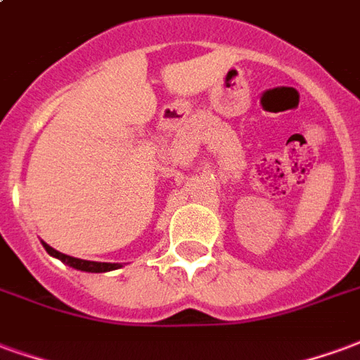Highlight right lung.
Instances as JSON below:
<instances>
[{
	"mask_svg": "<svg viewBox=\"0 0 360 360\" xmlns=\"http://www.w3.org/2000/svg\"><path fill=\"white\" fill-rule=\"evenodd\" d=\"M44 249L46 252L50 255V257L58 258L61 260L63 264L71 266L75 270H81V271H90V274H102V271H111V270H119L123 264H119V262H92V260H81V258H75V257H69V255H63V252H59V250L51 249L48 243H44Z\"/></svg>",
	"mask_w": 360,
	"mask_h": 360,
	"instance_id": "right-lung-1",
	"label": "right lung"
}]
</instances>
